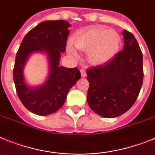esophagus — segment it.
Here are the masks:
<instances>
[{"label": "esophagus", "mask_w": 155, "mask_h": 155, "mask_svg": "<svg viewBox=\"0 0 155 155\" xmlns=\"http://www.w3.org/2000/svg\"><path fill=\"white\" fill-rule=\"evenodd\" d=\"M80 72H81L82 77H86L87 76V72H86V70L84 68H81L80 69Z\"/></svg>", "instance_id": "obj_1"}]
</instances>
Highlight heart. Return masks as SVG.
I'll list each match as a JSON object with an SVG mask.
<instances>
[{
	"mask_svg": "<svg viewBox=\"0 0 155 155\" xmlns=\"http://www.w3.org/2000/svg\"><path fill=\"white\" fill-rule=\"evenodd\" d=\"M74 46L79 51L87 52V61L94 65H101L111 61L121 47L120 35L114 29L104 27H91L79 31L72 39ZM68 52L72 57L76 51L68 45Z\"/></svg>",
	"mask_w": 155,
	"mask_h": 155,
	"instance_id": "obj_1",
	"label": "heart"
}]
</instances>
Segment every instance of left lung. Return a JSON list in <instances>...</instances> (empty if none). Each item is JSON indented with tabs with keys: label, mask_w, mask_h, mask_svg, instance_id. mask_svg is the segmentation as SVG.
I'll list each match as a JSON object with an SVG mask.
<instances>
[{
	"label": "left lung",
	"mask_w": 155,
	"mask_h": 155,
	"mask_svg": "<svg viewBox=\"0 0 155 155\" xmlns=\"http://www.w3.org/2000/svg\"><path fill=\"white\" fill-rule=\"evenodd\" d=\"M124 47L111 61L87 71V103L104 118L124 114L134 105L143 79V54L135 37L125 29Z\"/></svg>",
	"instance_id": "obj_1"
}]
</instances>
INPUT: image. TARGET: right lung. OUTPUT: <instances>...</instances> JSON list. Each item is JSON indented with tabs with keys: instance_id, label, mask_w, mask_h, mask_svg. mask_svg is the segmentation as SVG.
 <instances>
[{
	"instance_id": "1",
	"label": "right lung",
	"mask_w": 155,
	"mask_h": 155,
	"mask_svg": "<svg viewBox=\"0 0 155 155\" xmlns=\"http://www.w3.org/2000/svg\"><path fill=\"white\" fill-rule=\"evenodd\" d=\"M70 26L64 20L40 22L25 35L16 54L13 69L16 92L22 104L36 115H49L60 109L70 89L81 78L77 68L59 65L61 53L65 51ZM38 51L48 55L49 74L44 84L30 87L24 79V66L29 55Z\"/></svg>"
}]
</instances>
